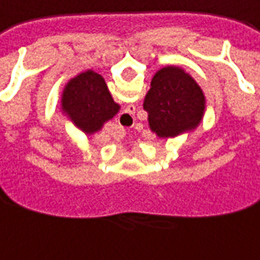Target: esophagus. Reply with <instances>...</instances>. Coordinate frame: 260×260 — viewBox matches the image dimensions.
<instances>
[{"mask_svg":"<svg viewBox=\"0 0 260 260\" xmlns=\"http://www.w3.org/2000/svg\"><path fill=\"white\" fill-rule=\"evenodd\" d=\"M134 113H136V106H133V105L127 106L126 109H124V112L120 115L121 123H123L124 126H132L134 121Z\"/></svg>","mask_w":260,"mask_h":260,"instance_id":"1","label":"esophagus"}]
</instances>
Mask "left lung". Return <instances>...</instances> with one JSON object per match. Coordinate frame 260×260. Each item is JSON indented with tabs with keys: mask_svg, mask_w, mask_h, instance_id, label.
I'll list each match as a JSON object with an SVG mask.
<instances>
[{
	"mask_svg": "<svg viewBox=\"0 0 260 260\" xmlns=\"http://www.w3.org/2000/svg\"><path fill=\"white\" fill-rule=\"evenodd\" d=\"M204 95L189 74L176 67L159 70L144 99L151 130L158 137H174L192 130L203 117Z\"/></svg>",
	"mask_w": 260,
	"mask_h": 260,
	"instance_id": "obj_1",
	"label": "left lung"
}]
</instances>
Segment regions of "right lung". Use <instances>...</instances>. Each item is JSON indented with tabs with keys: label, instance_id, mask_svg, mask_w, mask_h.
Instances as JSON below:
<instances>
[{
	"label": "right lung",
	"instance_id": "obj_1",
	"mask_svg": "<svg viewBox=\"0 0 260 260\" xmlns=\"http://www.w3.org/2000/svg\"><path fill=\"white\" fill-rule=\"evenodd\" d=\"M61 102L67 115L86 134L98 132L119 112V105L113 102L105 80L91 70L68 82Z\"/></svg>",
	"mask_w": 260,
	"mask_h": 260
}]
</instances>
